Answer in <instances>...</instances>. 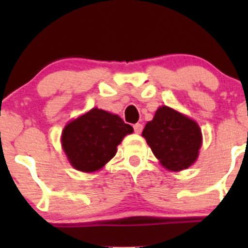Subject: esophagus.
Returning a JSON list of instances; mask_svg holds the SVG:
<instances>
[{"mask_svg": "<svg viewBox=\"0 0 248 248\" xmlns=\"http://www.w3.org/2000/svg\"><path fill=\"white\" fill-rule=\"evenodd\" d=\"M133 128H134V132H136V133H140V132L142 131V124H136L133 126Z\"/></svg>", "mask_w": 248, "mask_h": 248, "instance_id": "esophagus-1", "label": "esophagus"}]
</instances>
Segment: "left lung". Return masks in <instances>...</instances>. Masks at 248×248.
<instances>
[{"instance_id":"left-lung-1","label":"left lung","mask_w":248,"mask_h":248,"mask_svg":"<svg viewBox=\"0 0 248 248\" xmlns=\"http://www.w3.org/2000/svg\"><path fill=\"white\" fill-rule=\"evenodd\" d=\"M155 156L169 170L179 171L194 163L202 146L197 122L168 107H161L142 131Z\"/></svg>"}]
</instances>
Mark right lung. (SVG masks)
I'll list each match as a JSON object with an SVG mask.
<instances>
[{
	"label": "right lung",
	"instance_id": "right-lung-1",
	"mask_svg": "<svg viewBox=\"0 0 248 248\" xmlns=\"http://www.w3.org/2000/svg\"><path fill=\"white\" fill-rule=\"evenodd\" d=\"M133 127L120 116L93 108L62 132V146L74 168L91 172L101 169L116 155V147Z\"/></svg>",
	"mask_w": 248,
	"mask_h": 248
}]
</instances>
